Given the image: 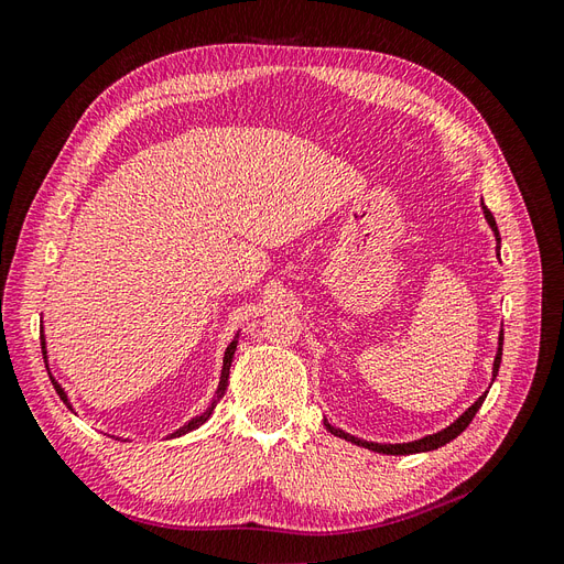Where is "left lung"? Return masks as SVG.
<instances>
[{
    "label": "left lung",
    "instance_id": "left-lung-1",
    "mask_svg": "<svg viewBox=\"0 0 564 564\" xmlns=\"http://www.w3.org/2000/svg\"><path fill=\"white\" fill-rule=\"evenodd\" d=\"M482 212H485V218H487L489 228L494 230V237H497V242L501 245V235H499V228H497V220H494L491 212L485 207V202H482ZM501 352H503V334H499V350H497V357H494V369H491V377H494V379H497L499 367H501ZM485 398H487V392H485V395L477 398V400L466 409L464 414H460L454 423H449V425H447V429H442V431H437V433H433V435H425V437L414 440V442H402V445H381V442H367V440H360V437H355V435H350V433H346V431L334 429V425H332L327 419H324V425H327V431H329L332 435H336V437H340V440H348V442H352V445H357V447H365V449H371V452H379V454L404 456V454L433 452V449H437V447H445L447 442H452L454 437H458L460 433H464V431L468 429V423L475 419L477 409L482 406Z\"/></svg>",
    "mask_w": 564,
    "mask_h": 564
}]
</instances>
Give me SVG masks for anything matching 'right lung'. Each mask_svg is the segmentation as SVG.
I'll return each instance as SVG.
<instances>
[{
  "mask_svg": "<svg viewBox=\"0 0 564 564\" xmlns=\"http://www.w3.org/2000/svg\"><path fill=\"white\" fill-rule=\"evenodd\" d=\"M237 338H240V334H237L232 340H230V346L226 348V355H224V369H220V381H218V388H216V395H214V400H212V404L204 409V412L199 414V416H195V419H191L187 421L185 425H181L178 431H174L172 435L169 437H181V435H185V433H191V431H195V429H199L202 423H207L209 421V416H212V412H214V406H216V402L224 398V392H226V388H228V377H230V365H232V355H235V350H237ZM42 355H44V362H46V371H48V360H46V340H44V332H42ZM48 379H51V383H54V388H56V392H58V398L65 402V406L70 409L73 412V404H70V400H67V392L61 388V383L51 377L48 373Z\"/></svg>",
  "mask_w": 564,
  "mask_h": 564,
  "instance_id": "1",
  "label": "right lung"
}]
</instances>
